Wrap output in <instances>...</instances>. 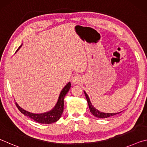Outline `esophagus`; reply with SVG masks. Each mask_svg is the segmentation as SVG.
<instances>
[{
    "mask_svg": "<svg viewBox=\"0 0 147 147\" xmlns=\"http://www.w3.org/2000/svg\"><path fill=\"white\" fill-rule=\"evenodd\" d=\"M71 80L72 83L73 84H79L82 82V77L80 75H79V74H75V75L73 76Z\"/></svg>",
    "mask_w": 147,
    "mask_h": 147,
    "instance_id": "esophagus-1",
    "label": "esophagus"
}]
</instances>
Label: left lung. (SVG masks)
<instances>
[{
	"label": "left lung",
	"instance_id": "1",
	"mask_svg": "<svg viewBox=\"0 0 147 147\" xmlns=\"http://www.w3.org/2000/svg\"><path fill=\"white\" fill-rule=\"evenodd\" d=\"M84 93H85V95H86V97L87 99V101H88V105L89 107V109H90V111L91 113L93 114L94 116H95L96 117H98V118H102V119H104V118H108L109 117H111V116H113L115 115H117V114H118L119 113H102V112H100V111L97 110V109H95L94 108V107L92 106V104L90 102V100H89V96H88V94H86V92H84Z\"/></svg>",
	"mask_w": 147,
	"mask_h": 147
}]
</instances>
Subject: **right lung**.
I'll list each match as a JSON object with an SVG mask.
<instances>
[{"instance_id":"right-lung-1","label":"right lung","mask_w":147,"mask_h":147,"mask_svg":"<svg viewBox=\"0 0 147 147\" xmlns=\"http://www.w3.org/2000/svg\"><path fill=\"white\" fill-rule=\"evenodd\" d=\"M21 47V45L19 47V49ZM71 88V83L69 82L67 85L64 87L62 89L60 94H59L58 102L56 104L54 108L51 111L49 112H46L41 114H34L28 112L24 109H22L21 107H19L17 104L16 103L17 108L21 111L22 113H23L24 115L28 117L34 121L38 122L39 123L41 124H51L55 123L57 121H58L59 118L61 117L63 111V106H64V97L65 94L67 93L69 89Z\"/></svg>"}]
</instances>
